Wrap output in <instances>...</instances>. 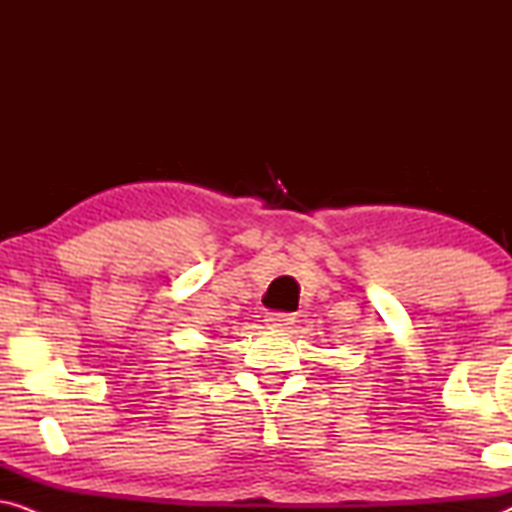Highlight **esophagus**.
I'll return each instance as SVG.
<instances>
[{
	"instance_id": "obj_1",
	"label": "esophagus",
	"mask_w": 512,
	"mask_h": 512,
	"mask_svg": "<svg viewBox=\"0 0 512 512\" xmlns=\"http://www.w3.org/2000/svg\"><path fill=\"white\" fill-rule=\"evenodd\" d=\"M265 321H268V326L272 328H291L293 321H296V317L293 314H284V312H270L268 317H265Z\"/></svg>"
}]
</instances>
